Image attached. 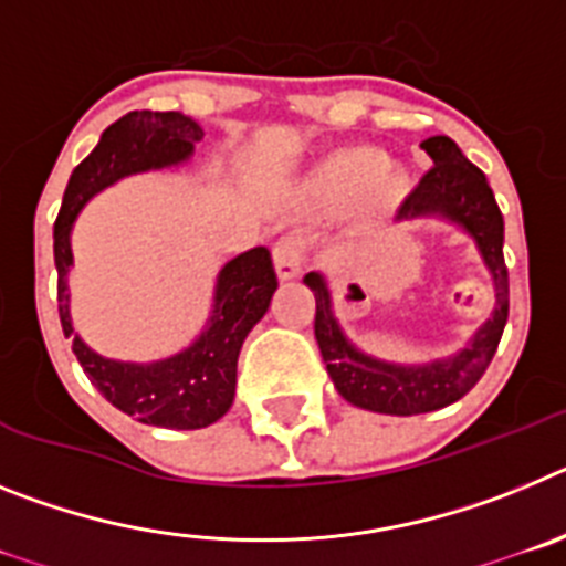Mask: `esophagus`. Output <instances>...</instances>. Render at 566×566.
<instances>
[{"mask_svg": "<svg viewBox=\"0 0 566 566\" xmlns=\"http://www.w3.org/2000/svg\"><path fill=\"white\" fill-rule=\"evenodd\" d=\"M306 238L300 234H283V238L274 243L272 258L274 269H277L280 280H292L303 272V263H306Z\"/></svg>", "mask_w": 566, "mask_h": 566, "instance_id": "esophagus-1", "label": "esophagus"}]
</instances>
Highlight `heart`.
Here are the masks:
<instances>
[{
  "mask_svg": "<svg viewBox=\"0 0 566 566\" xmlns=\"http://www.w3.org/2000/svg\"><path fill=\"white\" fill-rule=\"evenodd\" d=\"M408 178L371 147H352L334 153L314 175V192L323 201H348L363 192L368 207H391L405 195Z\"/></svg>",
  "mask_w": 566,
  "mask_h": 566,
  "instance_id": "obj_1",
  "label": "heart"
}]
</instances>
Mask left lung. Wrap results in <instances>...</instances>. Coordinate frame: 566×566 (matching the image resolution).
<instances>
[{
    "label": "left lung",
    "instance_id": "8db88e82",
    "mask_svg": "<svg viewBox=\"0 0 566 566\" xmlns=\"http://www.w3.org/2000/svg\"><path fill=\"white\" fill-rule=\"evenodd\" d=\"M422 149L431 155L433 167L419 178L417 187L399 203L397 218H419V214H442L459 223L470 238L476 240L484 266L493 274L496 286V308L493 317L476 332L473 343L457 357L437 359L428 365H391L365 357L339 332L332 312V294L326 280L317 272L306 274L303 283L314 292L317 314H314V337L319 354L334 379V388L357 408L394 417L439 411L457 402L488 371L496 354L510 308V283L504 266V218L493 198L488 178L476 164H470L448 135L424 138Z\"/></svg>",
    "mask_w": 566,
    "mask_h": 566
}]
</instances>
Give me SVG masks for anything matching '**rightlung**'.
Segmentation results:
<instances>
[{"instance_id": "1", "label": "right lung", "mask_w": 566, "mask_h": 566, "mask_svg": "<svg viewBox=\"0 0 566 566\" xmlns=\"http://www.w3.org/2000/svg\"><path fill=\"white\" fill-rule=\"evenodd\" d=\"M203 129L175 113L133 109L104 129L102 142L73 169L59 218L53 223V254L59 272V317L64 337L73 339V354L82 363L87 379L98 388L109 405L129 413L144 424L195 431L218 422L232 408L234 382H238L240 345L252 326L266 314L272 294L277 289V274L266 247L249 249L229 260L218 274L214 308L207 332L189 345L187 352L153 365L115 363L98 357L73 334L70 323L67 272L73 266L70 229L78 209L124 175L144 169L181 164L192 155L195 142H201Z\"/></svg>"}]
</instances>
